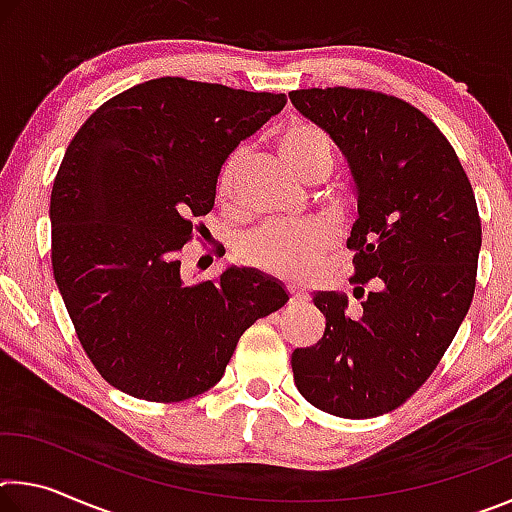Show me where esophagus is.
I'll return each mask as SVG.
<instances>
[{
  "instance_id": "esophagus-1",
  "label": "esophagus",
  "mask_w": 512,
  "mask_h": 512,
  "mask_svg": "<svg viewBox=\"0 0 512 512\" xmlns=\"http://www.w3.org/2000/svg\"><path fill=\"white\" fill-rule=\"evenodd\" d=\"M287 291H289V300H291V302H307V300H309L307 291L302 289V287H298V284H291V287H289Z\"/></svg>"
}]
</instances>
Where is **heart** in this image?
<instances>
[{"instance_id":"1","label":"heart","mask_w":512,"mask_h":512,"mask_svg":"<svg viewBox=\"0 0 512 512\" xmlns=\"http://www.w3.org/2000/svg\"><path fill=\"white\" fill-rule=\"evenodd\" d=\"M277 146L284 162L307 183L323 180L332 171V140L311 121H291L277 137ZM244 160L246 146L232 149L223 160L216 178V192L221 198H230L235 192ZM334 239V228L325 221L268 223L241 241L239 255L244 264L257 271L300 280L314 271L318 259L334 246Z\"/></svg>"}]
</instances>
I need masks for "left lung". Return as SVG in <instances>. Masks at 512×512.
<instances>
[{
    "mask_svg": "<svg viewBox=\"0 0 512 512\" xmlns=\"http://www.w3.org/2000/svg\"><path fill=\"white\" fill-rule=\"evenodd\" d=\"M289 99L350 164L357 187L354 298L314 293L325 334L291 354L300 395L339 418H377L431 377L472 305L481 219L461 160L404 99L361 88L293 90ZM369 291H365V287Z\"/></svg>",
    "mask_w": 512,
    "mask_h": 512,
    "instance_id": "left-lung-1",
    "label": "left lung"
}]
</instances>
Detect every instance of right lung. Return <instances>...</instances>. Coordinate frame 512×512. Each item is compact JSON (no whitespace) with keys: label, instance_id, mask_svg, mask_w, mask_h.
Here are the masks:
<instances>
[{"label":"right lung","instance_id":"right-lung-1","mask_svg":"<svg viewBox=\"0 0 512 512\" xmlns=\"http://www.w3.org/2000/svg\"><path fill=\"white\" fill-rule=\"evenodd\" d=\"M284 103L164 76L108 99L69 142L51 189V268L110 386L164 404L210 391L241 334L289 300L255 268L201 282L180 275L223 160Z\"/></svg>","mask_w":512,"mask_h":512}]
</instances>
